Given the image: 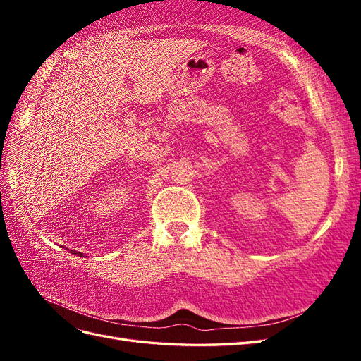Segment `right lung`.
Returning <instances> with one entry per match:
<instances>
[{
  "label": "right lung",
  "instance_id": "right-lung-1",
  "mask_svg": "<svg viewBox=\"0 0 361 361\" xmlns=\"http://www.w3.org/2000/svg\"><path fill=\"white\" fill-rule=\"evenodd\" d=\"M71 253H72V255H76V256H80V257L85 256L84 253H81V251H75V250H71Z\"/></svg>",
  "mask_w": 361,
  "mask_h": 361
}]
</instances>
